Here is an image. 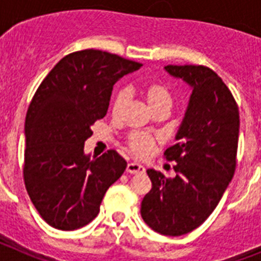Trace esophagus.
<instances>
[{"label": "esophagus", "mask_w": 261, "mask_h": 261, "mask_svg": "<svg viewBox=\"0 0 261 261\" xmlns=\"http://www.w3.org/2000/svg\"><path fill=\"white\" fill-rule=\"evenodd\" d=\"M126 172L128 174H142L145 172V167L137 162H130L126 166Z\"/></svg>", "instance_id": "obj_1"}]
</instances>
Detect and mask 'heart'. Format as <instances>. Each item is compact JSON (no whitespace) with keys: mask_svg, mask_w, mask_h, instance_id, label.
Listing matches in <instances>:
<instances>
[{"mask_svg":"<svg viewBox=\"0 0 261 261\" xmlns=\"http://www.w3.org/2000/svg\"><path fill=\"white\" fill-rule=\"evenodd\" d=\"M141 93L151 111L156 110L159 107H171V94H170V91H168L165 85L158 84V82L146 84L142 86ZM128 90L120 89L119 91H116L114 100H112V106H111V111H112V115L115 117H119L120 115L123 114V110L125 107L126 102H128ZM154 144H155L154 137L145 135V133L136 132L129 135L128 137L129 150L136 154V155H149L153 150Z\"/></svg>","mask_w":261,"mask_h":261,"instance_id":"b5f03b06","label":"heart"}]
</instances>
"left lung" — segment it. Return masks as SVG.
Returning <instances> with one entry per match:
<instances>
[{
    "instance_id": "1",
    "label": "left lung",
    "mask_w": 261,
    "mask_h": 261,
    "mask_svg": "<svg viewBox=\"0 0 261 261\" xmlns=\"http://www.w3.org/2000/svg\"><path fill=\"white\" fill-rule=\"evenodd\" d=\"M165 70L192 87L188 107L172 145L165 151L175 161V177L147 170L150 192L141 217L154 231L180 237L197 229L212 214L234 176L239 111L234 96L212 69L167 65Z\"/></svg>"
}]
</instances>
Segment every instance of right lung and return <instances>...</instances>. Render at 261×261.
I'll use <instances>...</instances> for the list:
<instances>
[{"mask_svg": "<svg viewBox=\"0 0 261 261\" xmlns=\"http://www.w3.org/2000/svg\"><path fill=\"white\" fill-rule=\"evenodd\" d=\"M141 64L98 49L70 53L48 73L29 106L23 176L32 204L55 229L77 230L98 216L106 192L125 171L116 150L85 154L112 87Z\"/></svg>", "mask_w": 261, "mask_h": 261, "instance_id": "1", "label": "right lung"}]
</instances>
